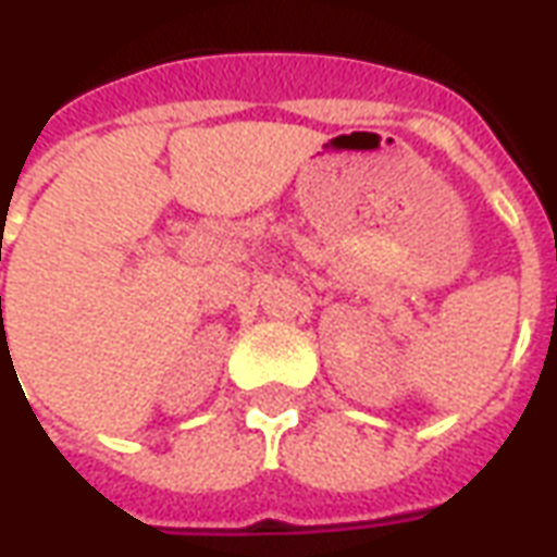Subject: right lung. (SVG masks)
<instances>
[{"label":"right lung","instance_id":"add662e5","mask_svg":"<svg viewBox=\"0 0 557 557\" xmlns=\"http://www.w3.org/2000/svg\"><path fill=\"white\" fill-rule=\"evenodd\" d=\"M0 301H2V298H0ZM0 310H2V307H0Z\"/></svg>","mask_w":557,"mask_h":557}]
</instances>
